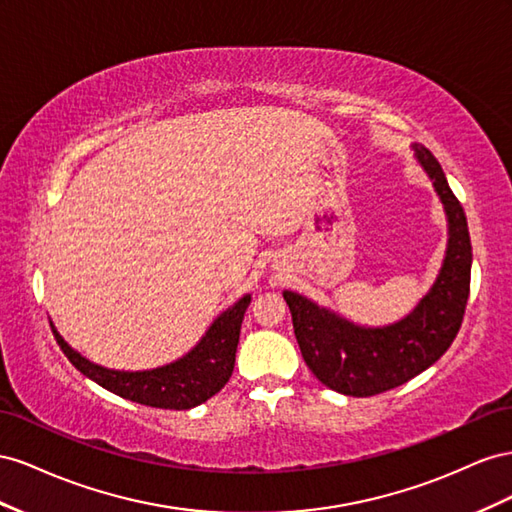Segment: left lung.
Here are the masks:
<instances>
[{
  "instance_id": "left-lung-1",
  "label": "left lung",
  "mask_w": 512,
  "mask_h": 512,
  "mask_svg": "<svg viewBox=\"0 0 512 512\" xmlns=\"http://www.w3.org/2000/svg\"><path fill=\"white\" fill-rule=\"evenodd\" d=\"M414 148L450 225L444 268L416 311L388 328H358L298 294H283L306 367L321 384L347 397H375L429 369L455 341L470 298L472 242L465 212L437 158L422 145Z\"/></svg>"
}]
</instances>
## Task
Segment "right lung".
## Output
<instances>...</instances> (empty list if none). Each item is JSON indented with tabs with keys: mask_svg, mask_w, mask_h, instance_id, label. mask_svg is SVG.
Returning a JSON list of instances; mask_svg holds the SVG:
<instances>
[{
	"mask_svg": "<svg viewBox=\"0 0 512 512\" xmlns=\"http://www.w3.org/2000/svg\"><path fill=\"white\" fill-rule=\"evenodd\" d=\"M251 304V296H244L218 317L206 337L191 354L171 362L167 367L141 373H124L102 369L98 364L85 360L57 334L51 326L57 345L66 358L85 375L109 392L122 399L135 401L160 410H191L201 405L221 390L231 377L236 364V349L240 341V326L244 313Z\"/></svg>",
	"mask_w": 512,
	"mask_h": 512,
	"instance_id": "right-lung-1",
	"label": "right lung"
}]
</instances>
